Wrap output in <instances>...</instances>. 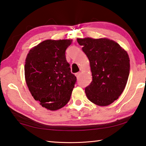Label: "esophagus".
<instances>
[{
	"label": "esophagus",
	"mask_w": 146,
	"mask_h": 146,
	"mask_svg": "<svg viewBox=\"0 0 146 146\" xmlns=\"http://www.w3.org/2000/svg\"><path fill=\"white\" fill-rule=\"evenodd\" d=\"M75 75H76V78H78L79 76H80V72H78V73H75Z\"/></svg>",
	"instance_id": "34e87169"
}]
</instances>
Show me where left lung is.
<instances>
[{
	"mask_svg": "<svg viewBox=\"0 0 146 146\" xmlns=\"http://www.w3.org/2000/svg\"><path fill=\"white\" fill-rule=\"evenodd\" d=\"M90 60L93 80L86 88L89 100L106 106L118 99L126 86L130 64L127 53L108 38H77Z\"/></svg>",
	"mask_w": 146,
	"mask_h": 146,
	"instance_id": "left-lung-1",
	"label": "left lung"
}]
</instances>
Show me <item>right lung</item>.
Segmentation results:
<instances>
[{
    "mask_svg": "<svg viewBox=\"0 0 146 146\" xmlns=\"http://www.w3.org/2000/svg\"><path fill=\"white\" fill-rule=\"evenodd\" d=\"M72 40H46L30 49L24 73L34 99L51 111L63 108L70 101L76 82L66 60V50Z\"/></svg>",
    "mask_w": 146,
    "mask_h": 146,
    "instance_id": "obj_1",
    "label": "right lung"
}]
</instances>
